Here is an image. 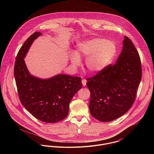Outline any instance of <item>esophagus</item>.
<instances>
[{
	"label": "esophagus",
	"mask_w": 154,
	"mask_h": 154,
	"mask_svg": "<svg viewBox=\"0 0 154 154\" xmlns=\"http://www.w3.org/2000/svg\"><path fill=\"white\" fill-rule=\"evenodd\" d=\"M81 82H82V85H83V86H85V85H86L87 80H86L85 79H82V80H81Z\"/></svg>",
	"instance_id": "obj_1"
}]
</instances>
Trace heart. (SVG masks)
<instances>
[{
  "mask_svg": "<svg viewBox=\"0 0 154 154\" xmlns=\"http://www.w3.org/2000/svg\"><path fill=\"white\" fill-rule=\"evenodd\" d=\"M117 52V46L114 42L103 38H92L77 44L76 52H71L70 61L76 67L80 63V58H86L85 65L88 70L99 72L110 65Z\"/></svg>",
  "mask_w": 154,
  "mask_h": 154,
  "instance_id": "heart-1",
  "label": "heart"
}]
</instances>
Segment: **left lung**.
Here are the masks:
<instances>
[{
  "label": "left lung",
  "mask_w": 154,
  "mask_h": 154,
  "mask_svg": "<svg viewBox=\"0 0 154 154\" xmlns=\"http://www.w3.org/2000/svg\"><path fill=\"white\" fill-rule=\"evenodd\" d=\"M124 38L116 63L87 79L90 112L102 122L116 119L131 108L141 79L139 54L131 40Z\"/></svg>",
  "instance_id": "1"
}]
</instances>
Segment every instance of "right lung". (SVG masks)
I'll return each instance as SVG.
<instances>
[{"mask_svg":"<svg viewBox=\"0 0 154 154\" xmlns=\"http://www.w3.org/2000/svg\"><path fill=\"white\" fill-rule=\"evenodd\" d=\"M42 35L33 33L22 45L16 57L14 74L23 106L37 119L55 123L67 116L70 102L82 84L79 77L59 74L41 79L30 74L24 58L33 41Z\"/></svg>","mask_w":154,"mask_h":154,"instance_id":"1","label":"right lung"}]
</instances>
